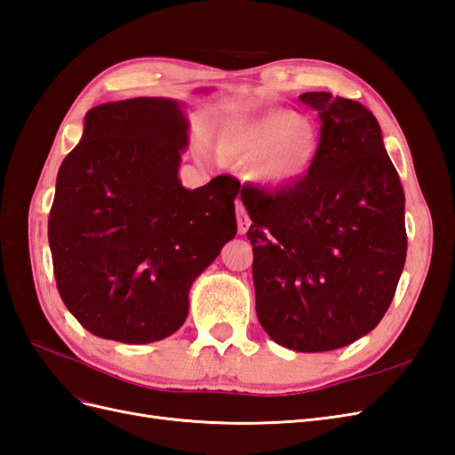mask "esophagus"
Wrapping results in <instances>:
<instances>
[{
  "mask_svg": "<svg viewBox=\"0 0 455 455\" xmlns=\"http://www.w3.org/2000/svg\"><path fill=\"white\" fill-rule=\"evenodd\" d=\"M249 226H251V220H249V216H246V211L239 204L237 206V228H239L241 235H244L246 229H249Z\"/></svg>",
  "mask_w": 455,
  "mask_h": 455,
  "instance_id": "1",
  "label": "esophagus"
}]
</instances>
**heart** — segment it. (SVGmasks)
<instances>
[{
  "instance_id": "obj_1",
  "label": "heart",
  "mask_w": 455,
  "mask_h": 455,
  "mask_svg": "<svg viewBox=\"0 0 455 455\" xmlns=\"http://www.w3.org/2000/svg\"><path fill=\"white\" fill-rule=\"evenodd\" d=\"M220 151L229 159L254 163L252 178L271 188L298 184L319 154V136L309 123L288 109H271L228 129Z\"/></svg>"
}]
</instances>
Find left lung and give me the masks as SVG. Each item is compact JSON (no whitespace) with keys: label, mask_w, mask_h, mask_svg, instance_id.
Listing matches in <instances>:
<instances>
[{"label":"left lung","mask_w":455,"mask_h":455,"mask_svg":"<svg viewBox=\"0 0 455 455\" xmlns=\"http://www.w3.org/2000/svg\"><path fill=\"white\" fill-rule=\"evenodd\" d=\"M299 100L321 117L309 174L275 194L243 188L241 199L259 324L283 347L321 353L389 309L406 261L404 191L368 108L330 92Z\"/></svg>","instance_id":"1"}]
</instances>
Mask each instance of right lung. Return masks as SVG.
Masks as SVG:
<instances>
[{"label":"right lung","mask_w":455,"mask_h":455,"mask_svg":"<svg viewBox=\"0 0 455 455\" xmlns=\"http://www.w3.org/2000/svg\"><path fill=\"white\" fill-rule=\"evenodd\" d=\"M182 102L140 96L94 106L59 169L49 246L60 298L91 334L151 343L174 334L189 288L235 237L239 180L178 178Z\"/></svg>","instance_id":"add662e5"}]
</instances>
